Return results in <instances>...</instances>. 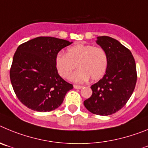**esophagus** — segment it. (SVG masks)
<instances>
[{"mask_svg":"<svg viewBox=\"0 0 148 148\" xmlns=\"http://www.w3.org/2000/svg\"><path fill=\"white\" fill-rule=\"evenodd\" d=\"M74 88L76 89H81L82 88V86H77V85H74Z\"/></svg>","mask_w":148,"mask_h":148,"instance_id":"esophagus-1","label":"esophagus"}]
</instances>
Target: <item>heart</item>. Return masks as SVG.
Instances as JSON below:
<instances>
[{"mask_svg": "<svg viewBox=\"0 0 148 148\" xmlns=\"http://www.w3.org/2000/svg\"><path fill=\"white\" fill-rule=\"evenodd\" d=\"M54 64L63 79L69 78L77 66L79 70L71 76V80L83 82L89 77L94 81L99 80L107 71L108 56L102 48L81 43L69 47L66 54L58 53Z\"/></svg>", "mask_w": 148, "mask_h": 148, "instance_id": "obj_1", "label": "heart"}]
</instances>
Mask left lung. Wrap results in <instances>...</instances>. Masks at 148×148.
Masks as SVG:
<instances>
[{
	"label": "left lung",
	"instance_id": "1",
	"mask_svg": "<svg viewBox=\"0 0 148 148\" xmlns=\"http://www.w3.org/2000/svg\"><path fill=\"white\" fill-rule=\"evenodd\" d=\"M97 43L107 54V71L90 86L92 95L84 101V106L94 114L111 115L125 106L132 95L137 79L136 66L130 50L116 39L101 36Z\"/></svg>",
	"mask_w": 148,
	"mask_h": 148
}]
</instances>
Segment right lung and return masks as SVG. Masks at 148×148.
Wrapping results in <instances>:
<instances>
[{
  "instance_id": "obj_1",
  "label": "right lung",
  "mask_w": 148,
  "mask_h": 148,
  "mask_svg": "<svg viewBox=\"0 0 148 148\" xmlns=\"http://www.w3.org/2000/svg\"><path fill=\"white\" fill-rule=\"evenodd\" d=\"M72 42L52 37H38L20 45L13 57L10 80L24 106L40 112L58 108L73 88L58 74L54 60Z\"/></svg>"
}]
</instances>
